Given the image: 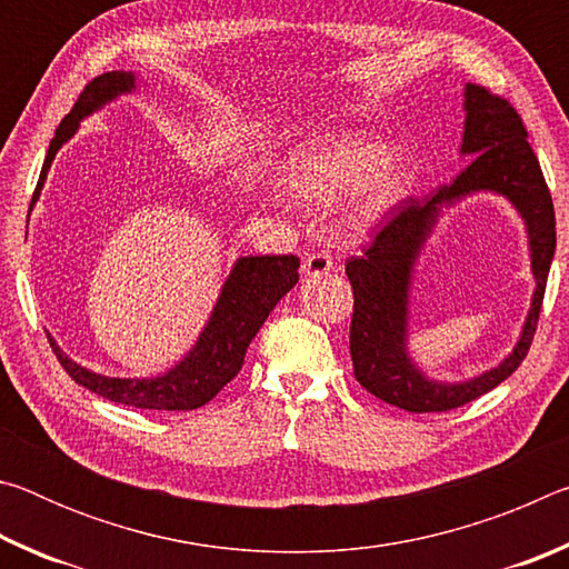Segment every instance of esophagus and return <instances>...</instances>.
<instances>
[{
  "mask_svg": "<svg viewBox=\"0 0 569 569\" xmlns=\"http://www.w3.org/2000/svg\"><path fill=\"white\" fill-rule=\"evenodd\" d=\"M336 268V261L331 253H326V250H313V253L306 256L303 261V273L306 276H323L329 273Z\"/></svg>",
  "mask_w": 569,
  "mask_h": 569,
  "instance_id": "esophagus-1",
  "label": "esophagus"
}]
</instances>
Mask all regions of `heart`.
<instances>
[{
    "label": "heart",
    "instance_id": "1",
    "mask_svg": "<svg viewBox=\"0 0 569 569\" xmlns=\"http://www.w3.org/2000/svg\"><path fill=\"white\" fill-rule=\"evenodd\" d=\"M278 188L296 203L323 208L346 200V223L363 230L397 206L409 186V166L379 140L343 134L296 148L276 176Z\"/></svg>",
    "mask_w": 569,
    "mask_h": 569
}]
</instances>
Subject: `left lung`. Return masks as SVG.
Returning a JSON list of instances; mask_svg holds the SVG:
<instances>
[{"mask_svg":"<svg viewBox=\"0 0 569 569\" xmlns=\"http://www.w3.org/2000/svg\"><path fill=\"white\" fill-rule=\"evenodd\" d=\"M465 112L461 156L471 158L469 166L451 186L439 188L431 198L401 200L363 256L346 263V276L353 288L349 336L353 377L377 399L411 413L465 407L512 377L532 346L557 243L552 196L535 150L527 142L522 118L505 98L471 82L465 90ZM481 189L505 194L523 216L538 288L513 353L475 380L445 385L429 380L408 356L410 273L440 208Z\"/></svg>","mask_w":569,"mask_h":569,"instance_id":"obj_1","label":"left lung"}]
</instances>
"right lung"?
Listing matches in <instances>:
<instances>
[{
  "instance_id": "add662e5",
  "label": "right lung",
  "mask_w": 569,
  "mask_h": 569,
  "mask_svg": "<svg viewBox=\"0 0 569 569\" xmlns=\"http://www.w3.org/2000/svg\"><path fill=\"white\" fill-rule=\"evenodd\" d=\"M134 74L132 72H104L82 90L77 98L70 114L60 122L54 138L47 150L44 166L37 182L32 206L40 198V190L47 180L52 160L67 140L72 138L80 128V122L92 114L94 110L104 108L120 94L134 92ZM298 261L296 256H246L238 258L233 271L220 291L213 313L206 323L203 333L188 351L186 359L172 366L162 377L152 379H112L94 373L84 366L74 363L54 339L47 333L50 346L62 369L70 373L72 381L80 387L90 389L102 399L134 409H158V411H190L200 409L226 387L230 379L238 377L240 366H243L246 351L253 336L261 329L268 313L273 311L276 303L291 291L298 283Z\"/></svg>"
}]
</instances>
